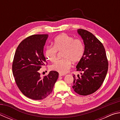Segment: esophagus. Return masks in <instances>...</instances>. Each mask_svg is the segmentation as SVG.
Returning a JSON list of instances; mask_svg holds the SVG:
<instances>
[{"label":"esophagus","instance_id":"34e87169","mask_svg":"<svg viewBox=\"0 0 120 120\" xmlns=\"http://www.w3.org/2000/svg\"><path fill=\"white\" fill-rule=\"evenodd\" d=\"M66 75V74H60V73H59V76L61 77V76H65Z\"/></svg>","mask_w":120,"mask_h":120}]
</instances>
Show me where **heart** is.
Returning <instances> with one entry per match:
<instances>
[{
	"label": "heart",
	"mask_w": 120,
	"mask_h": 120,
	"mask_svg": "<svg viewBox=\"0 0 120 120\" xmlns=\"http://www.w3.org/2000/svg\"><path fill=\"white\" fill-rule=\"evenodd\" d=\"M58 51H63L62 56L64 58L56 61L51 66V69L65 74L70 68L71 62L76 63L82 59L85 51V44L80 38H75L63 33L54 38L53 46L46 48L44 54L48 60L53 62L56 59Z\"/></svg>",
	"instance_id": "heart-1"
}]
</instances>
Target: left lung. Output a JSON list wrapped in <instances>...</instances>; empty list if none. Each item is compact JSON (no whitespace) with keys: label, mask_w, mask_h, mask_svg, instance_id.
Listing matches in <instances>:
<instances>
[{"label":"left lung","mask_w":120,"mask_h":120,"mask_svg":"<svg viewBox=\"0 0 120 120\" xmlns=\"http://www.w3.org/2000/svg\"><path fill=\"white\" fill-rule=\"evenodd\" d=\"M77 32L84 41L85 51L76 66L81 75H74L72 88L77 94L86 96L100 88L106 76L109 64L103 44L86 30L78 29Z\"/></svg>","instance_id":"left-lung-1"}]
</instances>
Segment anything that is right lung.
Returning a JSON list of instances; mask_svg holds the SVG:
<instances>
[{"instance_id": "right-lung-1", "label": "right lung", "mask_w": 120, "mask_h": 120, "mask_svg": "<svg viewBox=\"0 0 120 120\" xmlns=\"http://www.w3.org/2000/svg\"><path fill=\"white\" fill-rule=\"evenodd\" d=\"M48 34H35L20 43L16 50L12 65L13 76L19 90L34 100L46 98L52 93L59 73L51 71L41 78L39 70L45 66L43 48Z\"/></svg>"}]
</instances>
